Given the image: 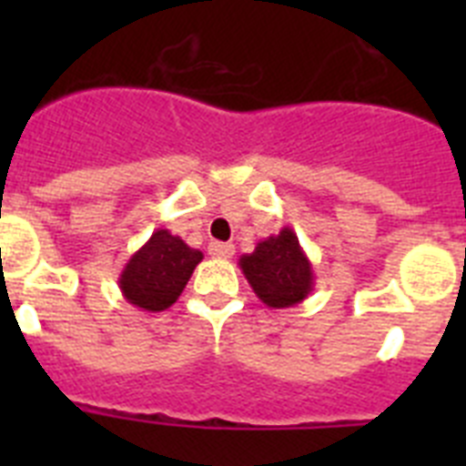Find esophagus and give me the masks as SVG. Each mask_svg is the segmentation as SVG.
<instances>
[{"mask_svg":"<svg viewBox=\"0 0 466 466\" xmlns=\"http://www.w3.org/2000/svg\"><path fill=\"white\" fill-rule=\"evenodd\" d=\"M208 252L209 257L214 258H230L233 257V252H236V247L230 245V242H209L208 245Z\"/></svg>","mask_w":466,"mask_h":466,"instance_id":"1","label":"esophagus"}]
</instances>
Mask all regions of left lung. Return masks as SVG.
Listing matches in <instances>:
<instances>
[{
  "label": "left lung",
  "mask_w": 466,
  "mask_h": 466,
  "mask_svg": "<svg viewBox=\"0 0 466 466\" xmlns=\"http://www.w3.org/2000/svg\"><path fill=\"white\" fill-rule=\"evenodd\" d=\"M238 266L258 300L275 310L299 306L315 287L310 258L289 226L258 240L254 252L242 254Z\"/></svg>",
  "instance_id": "left-lung-1"
}]
</instances>
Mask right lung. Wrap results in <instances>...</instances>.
I'll use <instances>...</instances> for the list:
<instances>
[{"mask_svg":"<svg viewBox=\"0 0 466 466\" xmlns=\"http://www.w3.org/2000/svg\"><path fill=\"white\" fill-rule=\"evenodd\" d=\"M203 252L193 249L167 228H158L127 258L118 275V289L127 303L147 312H160L182 296Z\"/></svg>","mask_w":466,"mask_h":466,"instance_id":"1","label":"right lung"}]
</instances>
